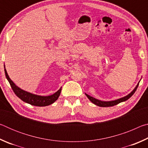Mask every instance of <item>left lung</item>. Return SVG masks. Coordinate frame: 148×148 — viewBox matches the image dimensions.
Returning <instances> with one entry per match:
<instances>
[{
	"label": "left lung",
	"mask_w": 148,
	"mask_h": 148,
	"mask_svg": "<svg viewBox=\"0 0 148 148\" xmlns=\"http://www.w3.org/2000/svg\"><path fill=\"white\" fill-rule=\"evenodd\" d=\"M139 82H138V84H137V86H136V87H135V88L133 89V91L130 92L129 95H127V96H125L124 97H122V98H121V99L115 100V101H100V100H98V99L94 98V97H91V96H90V95H87L86 93H85V94H86V95L87 96V98L89 99V101H91V102H92V103L95 104V105H97V106H101V107L113 106H114V105H116L117 104L120 103V102L126 101L127 100H128L130 98V97H131L132 95H133L134 92H135V91H136L137 87H138V86Z\"/></svg>",
	"instance_id": "8db88e82"
}]
</instances>
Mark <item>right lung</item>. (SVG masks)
<instances>
[{
    "label": "right lung",
    "mask_w": 148,
    "mask_h": 148,
    "mask_svg": "<svg viewBox=\"0 0 148 148\" xmlns=\"http://www.w3.org/2000/svg\"><path fill=\"white\" fill-rule=\"evenodd\" d=\"M4 72L6 79H8L12 89L14 91V93L16 94L20 99H21L23 102H27V103L28 104L36 106H48V105L53 104L54 102H56L57 100L58 99L59 95L61 94L62 87H61V88H60L57 92H55L54 94L49 95V96H40V95H34L31 93V92L25 91L17 87L16 85L14 83L13 81L10 78L8 74L7 73L6 70L5 69V65Z\"/></svg>",
    "instance_id": "right-lung-1"
}]
</instances>
